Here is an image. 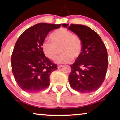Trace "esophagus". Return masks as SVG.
Masks as SVG:
<instances>
[{
  "label": "esophagus",
  "instance_id": "1",
  "mask_svg": "<svg viewBox=\"0 0 120 120\" xmlns=\"http://www.w3.org/2000/svg\"><path fill=\"white\" fill-rule=\"evenodd\" d=\"M63 66H64V65H59L57 66V68L60 69V68H61L63 67Z\"/></svg>",
  "mask_w": 120,
  "mask_h": 120
}]
</instances>
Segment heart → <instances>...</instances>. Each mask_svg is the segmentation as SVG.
I'll return each instance as SVG.
<instances>
[{"label":"heart","mask_w":120,"mask_h":120,"mask_svg":"<svg viewBox=\"0 0 120 120\" xmlns=\"http://www.w3.org/2000/svg\"><path fill=\"white\" fill-rule=\"evenodd\" d=\"M51 41H45L42 45V49L46 57L52 60L57 58L60 49L63 54L57 59L59 63H69L72 59L80 56L83 49L81 38L71 31L60 28L53 32L50 35Z\"/></svg>","instance_id":"heart-1"}]
</instances>
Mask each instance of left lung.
I'll list each match as a JSON object with an SVG mask.
<instances>
[{
  "mask_svg": "<svg viewBox=\"0 0 120 120\" xmlns=\"http://www.w3.org/2000/svg\"><path fill=\"white\" fill-rule=\"evenodd\" d=\"M62 26L69 27V30L80 37L83 44L80 56L70 65V86L81 93L96 91L103 83L107 70L106 46L98 34L86 26L63 24Z\"/></svg>",
  "mask_w": 120,
  "mask_h": 120,
  "instance_id": "left-lung-1",
  "label": "left lung"
}]
</instances>
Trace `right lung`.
Segmentation results:
<instances>
[{"instance_id": "1", "label": "right lung", "mask_w": 120, "mask_h": 120, "mask_svg": "<svg viewBox=\"0 0 120 120\" xmlns=\"http://www.w3.org/2000/svg\"><path fill=\"white\" fill-rule=\"evenodd\" d=\"M60 26L40 23L28 28L17 40L11 55V69L15 81L24 91L36 93L49 86L50 75L57 66L46 57L42 45L50 31Z\"/></svg>"}]
</instances>
